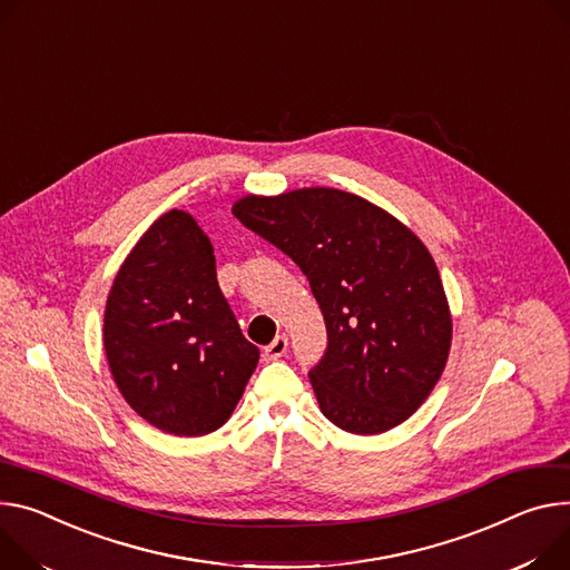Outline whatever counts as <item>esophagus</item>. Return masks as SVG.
Returning a JSON list of instances; mask_svg holds the SVG:
<instances>
[{
  "label": "esophagus",
  "instance_id": "1",
  "mask_svg": "<svg viewBox=\"0 0 570 570\" xmlns=\"http://www.w3.org/2000/svg\"><path fill=\"white\" fill-rule=\"evenodd\" d=\"M286 347H288V338L282 334V336H277L271 345H266L264 358H266V361H277L279 356L286 354Z\"/></svg>",
  "mask_w": 570,
  "mask_h": 570
}]
</instances>
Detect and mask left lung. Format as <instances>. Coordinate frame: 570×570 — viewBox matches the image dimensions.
<instances>
[{"mask_svg":"<svg viewBox=\"0 0 570 570\" xmlns=\"http://www.w3.org/2000/svg\"><path fill=\"white\" fill-rule=\"evenodd\" d=\"M234 216L312 284L327 352L308 373L323 416L350 434L404 423L436 386L452 316L430 249L382 206L338 190L245 195Z\"/></svg>","mask_w":570,"mask_h":570,"instance_id":"obj_1","label":"left lung"}]
</instances>
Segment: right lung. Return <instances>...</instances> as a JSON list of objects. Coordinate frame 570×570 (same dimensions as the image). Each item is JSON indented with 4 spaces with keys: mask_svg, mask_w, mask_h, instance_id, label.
Returning a JSON list of instances; mask_svg holds the SVG:
<instances>
[{
    "mask_svg": "<svg viewBox=\"0 0 570 570\" xmlns=\"http://www.w3.org/2000/svg\"><path fill=\"white\" fill-rule=\"evenodd\" d=\"M114 382L142 421L175 436L223 428L258 364L195 218L154 220L122 262L105 312Z\"/></svg>",
    "mask_w": 570,
    "mask_h": 570,
    "instance_id": "right-lung-1",
    "label": "right lung"
}]
</instances>
